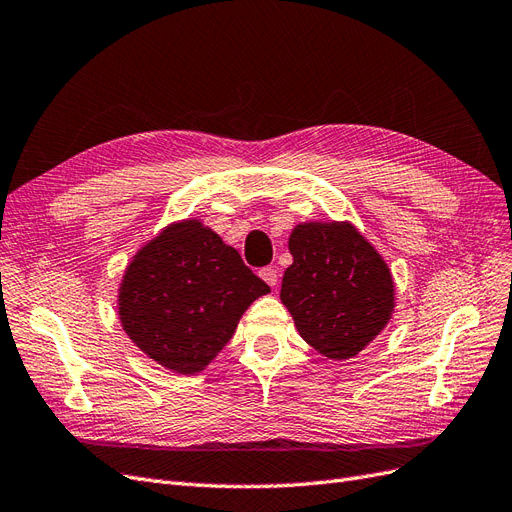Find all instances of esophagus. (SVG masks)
Instances as JSON below:
<instances>
[{"mask_svg":"<svg viewBox=\"0 0 512 512\" xmlns=\"http://www.w3.org/2000/svg\"><path fill=\"white\" fill-rule=\"evenodd\" d=\"M259 276L268 282L270 287H276L278 285V270L274 268V266H270V268H263L261 272H259Z\"/></svg>","mask_w":512,"mask_h":512,"instance_id":"esophagus-1","label":"esophagus"}]
</instances>
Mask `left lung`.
I'll return each instance as SVG.
<instances>
[{"instance_id":"1","label":"left lung","mask_w":512,"mask_h":512,"mask_svg":"<svg viewBox=\"0 0 512 512\" xmlns=\"http://www.w3.org/2000/svg\"><path fill=\"white\" fill-rule=\"evenodd\" d=\"M289 251L280 299L299 335L333 361L356 356L394 310L386 261L348 221L297 225Z\"/></svg>"}]
</instances>
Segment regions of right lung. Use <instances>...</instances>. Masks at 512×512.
<instances>
[{"mask_svg":"<svg viewBox=\"0 0 512 512\" xmlns=\"http://www.w3.org/2000/svg\"><path fill=\"white\" fill-rule=\"evenodd\" d=\"M270 287L232 246L198 219L168 225L130 261L120 320L149 358L183 375L200 373L230 342L238 320Z\"/></svg>","mask_w":512,"mask_h":512,"instance_id":"right-lung-1","label":"right lung"}]
</instances>
